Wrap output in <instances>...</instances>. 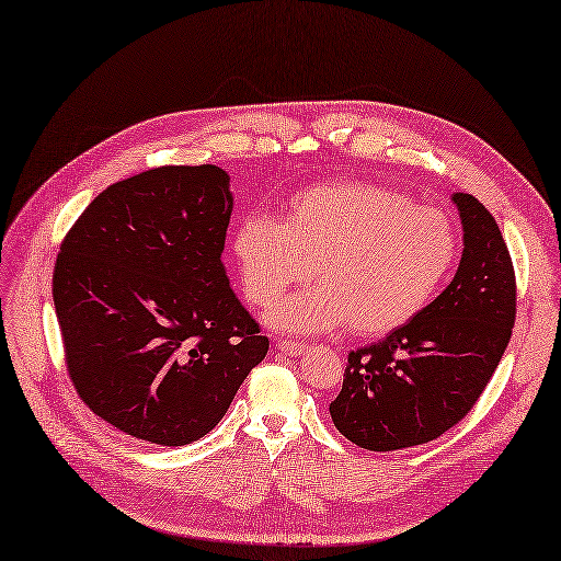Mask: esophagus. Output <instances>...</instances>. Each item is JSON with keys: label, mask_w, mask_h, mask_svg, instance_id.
Wrapping results in <instances>:
<instances>
[{"label": "esophagus", "mask_w": 561, "mask_h": 561, "mask_svg": "<svg viewBox=\"0 0 561 561\" xmlns=\"http://www.w3.org/2000/svg\"><path fill=\"white\" fill-rule=\"evenodd\" d=\"M276 348L285 355H299L307 346L299 344V342H290V339H280V342H276Z\"/></svg>", "instance_id": "obj_1"}]
</instances>
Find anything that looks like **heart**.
<instances>
[{
    "mask_svg": "<svg viewBox=\"0 0 561 561\" xmlns=\"http://www.w3.org/2000/svg\"><path fill=\"white\" fill-rule=\"evenodd\" d=\"M245 297L271 307L287 287L316 285L268 311L285 332H328L348 322L358 336H383L414 320L449 278L458 257L451 219L404 194L363 180L301 190L283 222L243 217L233 233Z\"/></svg>",
    "mask_w": 561,
    "mask_h": 561,
    "instance_id": "heart-1",
    "label": "heart"
}]
</instances>
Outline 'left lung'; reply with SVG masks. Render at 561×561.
<instances>
[{
	"instance_id": "1",
	"label": "left lung",
	"mask_w": 561,
	"mask_h": 561,
	"mask_svg": "<svg viewBox=\"0 0 561 561\" xmlns=\"http://www.w3.org/2000/svg\"><path fill=\"white\" fill-rule=\"evenodd\" d=\"M463 254L454 280L414 320L348 353L330 404L336 431L369 451L431 443L480 400L511 342L517 283L496 219L470 194H454Z\"/></svg>"
}]
</instances>
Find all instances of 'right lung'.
<instances>
[{"mask_svg":"<svg viewBox=\"0 0 561 561\" xmlns=\"http://www.w3.org/2000/svg\"><path fill=\"white\" fill-rule=\"evenodd\" d=\"M231 208L222 168L161 165L107 186L60 243L67 375L130 437L182 447L210 433L268 351L219 260Z\"/></svg>","mask_w":561,"mask_h":561,"instance_id":"right-lung-1","label":"right lung"}]
</instances>
